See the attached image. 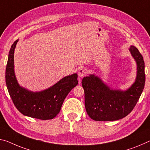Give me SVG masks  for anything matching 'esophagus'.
Listing matches in <instances>:
<instances>
[{
  "instance_id": "1",
  "label": "esophagus",
  "mask_w": 150,
  "mask_h": 150,
  "mask_svg": "<svg viewBox=\"0 0 150 150\" xmlns=\"http://www.w3.org/2000/svg\"><path fill=\"white\" fill-rule=\"evenodd\" d=\"M86 71H87L85 68L81 67V69H79V71H78V75H79V77H82L83 76H84L85 75V73H86Z\"/></svg>"
}]
</instances>
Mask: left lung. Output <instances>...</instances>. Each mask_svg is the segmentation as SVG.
<instances>
[{"label":"left lung","mask_w":150,"mask_h":150,"mask_svg":"<svg viewBox=\"0 0 150 150\" xmlns=\"http://www.w3.org/2000/svg\"><path fill=\"white\" fill-rule=\"evenodd\" d=\"M129 51L137 63L135 82L125 91L113 89L94 74L83 77L85 106L88 115L95 121H115L127 116L138 101L145 85V63L138 49L131 46Z\"/></svg>","instance_id":"obj_1"}]
</instances>
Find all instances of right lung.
<instances>
[{
	"instance_id": "right-lung-1",
	"label": "right lung",
	"mask_w": 150,
	"mask_h": 150,
	"mask_svg": "<svg viewBox=\"0 0 150 150\" xmlns=\"http://www.w3.org/2000/svg\"><path fill=\"white\" fill-rule=\"evenodd\" d=\"M18 41L12 45L6 64L5 79L9 95L16 109L24 115L42 120H52L59 113L69 93L78 84L77 74L66 76L53 86L39 92L21 87L14 70V52Z\"/></svg>"
}]
</instances>
